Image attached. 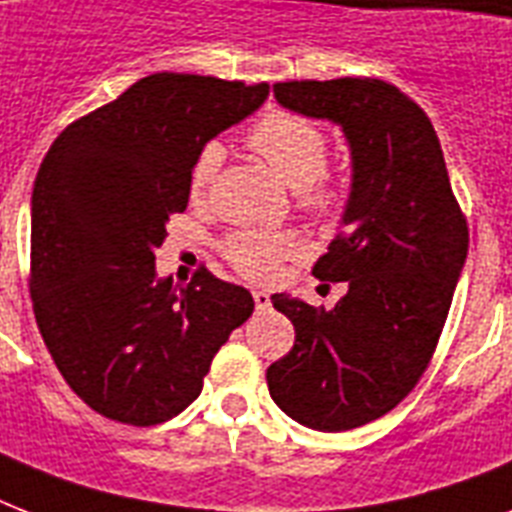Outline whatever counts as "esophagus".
<instances>
[{"instance_id":"obj_1","label":"esophagus","mask_w":512,"mask_h":512,"mask_svg":"<svg viewBox=\"0 0 512 512\" xmlns=\"http://www.w3.org/2000/svg\"><path fill=\"white\" fill-rule=\"evenodd\" d=\"M252 297H255L257 311H268V308H271V295H268V292H263V289H255V292H252Z\"/></svg>"}]
</instances>
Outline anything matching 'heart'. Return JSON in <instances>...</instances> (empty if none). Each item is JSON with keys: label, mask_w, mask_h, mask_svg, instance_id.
<instances>
[{"label": "heart", "mask_w": 512, "mask_h": 512, "mask_svg": "<svg viewBox=\"0 0 512 512\" xmlns=\"http://www.w3.org/2000/svg\"><path fill=\"white\" fill-rule=\"evenodd\" d=\"M247 143L289 188H295L297 207L305 215L327 217L340 207L342 185L327 172L329 140L319 124L292 111H268L252 124ZM223 159L225 148L217 140L199 148L188 175L193 199H207ZM223 252L244 279L268 281L284 260L303 252V241L287 231H239L225 239Z\"/></svg>", "instance_id": "obj_1"}]
</instances>
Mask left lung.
Returning a JSON list of instances; mask_svg holds the SVG:
<instances>
[{
    "label": "left lung",
    "mask_w": 512,
    "mask_h": 512,
    "mask_svg": "<svg viewBox=\"0 0 512 512\" xmlns=\"http://www.w3.org/2000/svg\"><path fill=\"white\" fill-rule=\"evenodd\" d=\"M273 95L340 124L350 143L345 231L313 265L316 279L348 292L332 311L273 295L295 345L265 372L281 412L340 433L396 409L425 374L468 257V220L428 114L396 84L303 79L273 84Z\"/></svg>",
    "instance_id": "8db88e82"
}]
</instances>
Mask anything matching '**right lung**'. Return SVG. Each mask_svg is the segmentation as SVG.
<instances>
[{
	"label": "right lung",
	"instance_id": "add662e5",
	"mask_svg": "<svg viewBox=\"0 0 512 512\" xmlns=\"http://www.w3.org/2000/svg\"><path fill=\"white\" fill-rule=\"evenodd\" d=\"M265 98V82L151 74L68 124L36 172V324L68 388L108 420L148 428L183 412L255 311L204 265L175 292L154 263L167 220L188 207L199 148Z\"/></svg>",
	"mask_w": 512,
	"mask_h": 512
}]
</instances>
